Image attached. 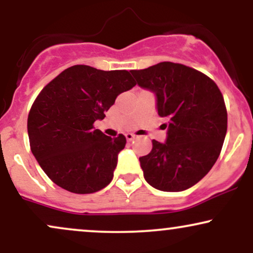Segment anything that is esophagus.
Listing matches in <instances>:
<instances>
[{
  "label": "esophagus",
  "instance_id": "esophagus-1",
  "mask_svg": "<svg viewBox=\"0 0 253 253\" xmlns=\"http://www.w3.org/2000/svg\"><path fill=\"white\" fill-rule=\"evenodd\" d=\"M135 138H136V136L134 134H132V133H127V134H126L127 141H132L133 139H135Z\"/></svg>",
  "mask_w": 253,
  "mask_h": 253
}]
</instances>
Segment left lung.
Returning a JSON list of instances; mask_svg holds the SVG:
<instances>
[{
    "instance_id": "obj_1",
    "label": "left lung",
    "mask_w": 253,
    "mask_h": 253,
    "mask_svg": "<svg viewBox=\"0 0 253 253\" xmlns=\"http://www.w3.org/2000/svg\"><path fill=\"white\" fill-rule=\"evenodd\" d=\"M140 88L156 95L158 115L168 119L167 140H152L139 158L144 177L162 191H182L210 172L227 132V110L210 77L189 66L162 62L130 70Z\"/></svg>"
}]
</instances>
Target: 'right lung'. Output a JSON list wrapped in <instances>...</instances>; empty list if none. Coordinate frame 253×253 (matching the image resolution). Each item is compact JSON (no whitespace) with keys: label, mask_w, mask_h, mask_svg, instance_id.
Segmentation results:
<instances>
[{"label":"right lung","mask_w":253,"mask_h":253,"mask_svg":"<svg viewBox=\"0 0 253 253\" xmlns=\"http://www.w3.org/2000/svg\"><path fill=\"white\" fill-rule=\"evenodd\" d=\"M135 84L126 70L74 65L40 91L28 114V138L52 182L75 194L96 193L109 184L126 138H110L94 123Z\"/></svg>","instance_id":"1"}]
</instances>
